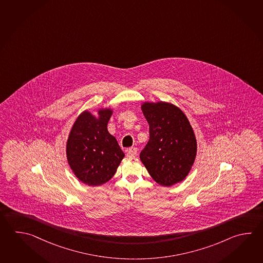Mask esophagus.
Segmentation results:
<instances>
[{
	"instance_id": "esophagus-1",
	"label": "esophagus",
	"mask_w": 263,
	"mask_h": 263,
	"mask_svg": "<svg viewBox=\"0 0 263 263\" xmlns=\"http://www.w3.org/2000/svg\"><path fill=\"white\" fill-rule=\"evenodd\" d=\"M137 155H138V149L135 148V147H132L127 151V156L128 157H136Z\"/></svg>"
}]
</instances>
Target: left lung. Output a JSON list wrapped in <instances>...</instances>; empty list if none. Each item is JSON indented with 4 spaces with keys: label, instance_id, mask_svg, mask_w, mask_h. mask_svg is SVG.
Listing matches in <instances>:
<instances>
[{
    "label": "left lung",
    "instance_id": "left-lung-1",
    "mask_svg": "<svg viewBox=\"0 0 263 263\" xmlns=\"http://www.w3.org/2000/svg\"><path fill=\"white\" fill-rule=\"evenodd\" d=\"M150 140L140 160L158 184L172 186L187 176L197 156V140L187 117L175 105L144 102Z\"/></svg>",
    "mask_w": 263,
    "mask_h": 263
}]
</instances>
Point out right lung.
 Segmentation results:
<instances>
[{"label": "right lung", "mask_w": 263, "mask_h": 263, "mask_svg": "<svg viewBox=\"0 0 263 263\" xmlns=\"http://www.w3.org/2000/svg\"><path fill=\"white\" fill-rule=\"evenodd\" d=\"M111 108L98 109L96 117L85 110L76 119L66 142V157L72 172L90 186L108 182L124 157L116 139L107 131Z\"/></svg>", "instance_id": "obj_1"}]
</instances>
